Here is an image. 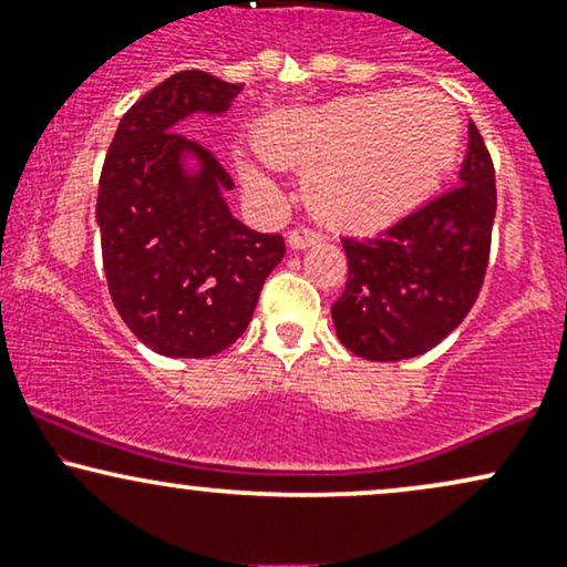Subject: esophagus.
Masks as SVG:
<instances>
[{
	"label": "esophagus",
	"instance_id": "1",
	"mask_svg": "<svg viewBox=\"0 0 567 567\" xmlns=\"http://www.w3.org/2000/svg\"><path fill=\"white\" fill-rule=\"evenodd\" d=\"M317 243H322V231L311 229V226H298V229H292L288 234V245L292 250H303V247L317 245Z\"/></svg>",
	"mask_w": 567,
	"mask_h": 567
}]
</instances>
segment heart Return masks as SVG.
Masks as SVG:
<instances>
[{
	"mask_svg": "<svg viewBox=\"0 0 567 567\" xmlns=\"http://www.w3.org/2000/svg\"><path fill=\"white\" fill-rule=\"evenodd\" d=\"M458 143V109L432 90L341 97L271 114L256 130L266 165L309 173L311 210L347 229H375L413 210L437 188ZM237 171L250 194L275 188L250 157H237Z\"/></svg>",
	"mask_w": 567,
	"mask_h": 567,
	"instance_id": "1",
	"label": "heart"
}]
</instances>
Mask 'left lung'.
I'll use <instances>...</instances> for the list:
<instances>
[{
    "mask_svg": "<svg viewBox=\"0 0 567 567\" xmlns=\"http://www.w3.org/2000/svg\"><path fill=\"white\" fill-rule=\"evenodd\" d=\"M458 181L375 237H341L349 277L330 311L357 357L396 362L424 354L477 301L491 261L496 171L474 122Z\"/></svg>",
    "mask_w": 567,
    "mask_h": 567,
    "instance_id": "left-lung-1",
    "label": "left lung"
}]
</instances>
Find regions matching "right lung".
Segmentation results:
<instances>
[{"label": "right lung", "mask_w": 567, "mask_h": 567, "mask_svg": "<svg viewBox=\"0 0 567 567\" xmlns=\"http://www.w3.org/2000/svg\"><path fill=\"white\" fill-rule=\"evenodd\" d=\"M243 84L178 71L122 116L97 186L103 271L120 317L165 357H213L245 333L266 277L282 261V234L239 224L220 192L231 175L175 130L194 112L220 114ZM203 162L197 179L179 154Z\"/></svg>", "instance_id": "1"}]
</instances>
